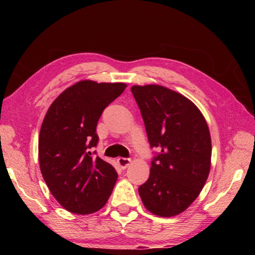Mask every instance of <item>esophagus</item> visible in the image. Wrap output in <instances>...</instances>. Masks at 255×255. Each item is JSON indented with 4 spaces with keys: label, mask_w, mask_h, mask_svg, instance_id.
Wrapping results in <instances>:
<instances>
[{
    "label": "esophagus",
    "mask_w": 255,
    "mask_h": 255,
    "mask_svg": "<svg viewBox=\"0 0 255 255\" xmlns=\"http://www.w3.org/2000/svg\"><path fill=\"white\" fill-rule=\"evenodd\" d=\"M117 163L118 165L122 167V169H126V167L130 164V158H127V157H119L117 159Z\"/></svg>",
    "instance_id": "34e87169"
}]
</instances>
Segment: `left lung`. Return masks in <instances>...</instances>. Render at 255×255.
I'll list each match as a JSON object with an SVG mask.
<instances>
[{"label":"left lung","mask_w":255,"mask_h":255,"mask_svg":"<svg viewBox=\"0 0 255 255\" xmlns=\"http://www.w3.org/2000/svg\"><path fill=\"white\" fill-rule=\"evenodd\" d=\"M150 147L159 152L149 178L138 188L146 209L161 217L184 211L209 175L210 133L200 110L182 94L161 85H133Z\"/></svg>","instance_id":"left-lung-1"}]
</instances>
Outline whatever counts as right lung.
Instances as JSON below:
<instances>
[{"instance_id":"1","label":"right lung","mask_w":255,"mask_h":255,"mask_svg":"<svg viewBox=\"0 0 255 255\" xmlns=\"http://www.w3.org/2000/svg\"><path fill=\"white\" fill-rule=\"evenodd\" d=\"M126 86L77 82L59 94L45 116L38 144L40 171L51 195L71 213H96L111 195L117 172L92 150L103 110Z\"/></svg>"}]
</instances>
